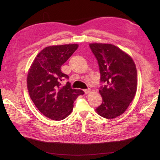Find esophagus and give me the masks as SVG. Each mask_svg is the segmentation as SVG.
Returning a JSON list of instances; mask_svg holds the SVG:
<instances>
[{
	"instance_id": "obj_1",
	"label": "esophagus",
	"mask_w": 160,
	"mask_h": 160,
	"mask_svg": "<svg viewBox=\"0 0 160 160\" xmlns=\"http://www.w3.org/2000/svg\"><path fill=\"white\" fill-rule=\"evenodd\" d=\"M90 91H91V89H85V90H84V92H85V93L86 95L89 93Z\"/></svg>"
}]
</instances>
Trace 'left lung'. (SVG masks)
<instances>
[{
    "instance_id": "left-lung-1",
    "label": "left lung",
    "mask_w": 160,
    "mask_h": 160,
    "mask_svg": "<svg viewBox=\"0 0 160 160\" xmlns=\"http://www.w3.org/2000/svg\"><path fill=\"white\" fill-rule=\"evenodd\" d=\"M91 49L98 62L101 85V105L96 109L100 116L113 119L123 114L137 91L138 74L133 59L111 44L91 43Z\"/></svg>"
}]
</instances>
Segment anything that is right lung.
<instances>
[{
    "instance_id": "1",
    "label": "right lung",
    "mask_w": 160,
    "mask_h": 160,
    "mask_svg": "<svg viewBox=\"0 0 160 160\" xmlns=\"http://www.w3.org/2000/svg\"><path fill=\"white\" fill-rule=\"evenodd\" d=\"M78 45L49 46L42 49L33 61L27 75V89L37 108L47 118L60 121L68 116L73 108L74 101L83 95L81 89L71 88L62 81L69 76L61 67L77 49Z\"/></svg>"
}]
</instances>
